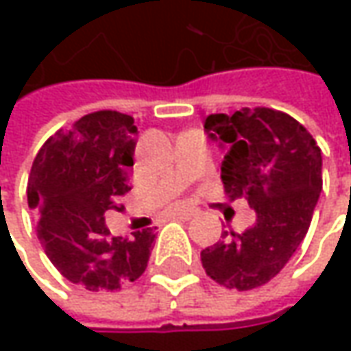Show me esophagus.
Returning <instances> with one entry per match:
<instances>
[{
	"mask_svg": "<svg viewBox=\"0 0 351 351\" xmlns=\"http://www.w3.org/2000/svg\"><path fill=\"white\" fill-rule=\"evenodd\" d=\"M199 215V210L193 209V207H182V209H178L176 213H173V217H178V219H193V217H197Z\"/></svg>",
	"mask_w": 351,
	"mask_h": 351,
	"instance_id": "1",
	"label": "esophagus"
}]
</instances>
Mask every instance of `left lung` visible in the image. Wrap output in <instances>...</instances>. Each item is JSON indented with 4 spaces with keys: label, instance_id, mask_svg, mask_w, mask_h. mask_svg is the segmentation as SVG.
<instances>
[{
    "label": "left lung",
    "instance_id": "1",
    "mask_svg": "<svg viewBox=\"0 0 351 351\" xmlns=\"http://www.w3.org/2000/svg\"><path fill=\"white\" fill-rule=\"evenodd\" d=\"M205 132L226 150L224 191L244 197L256 223L201 252L210 279L228 289L267 283L303 242L322 191V154L311 132L293 117L267 107L209 115Z\"/></svg>",
    "mask_w": 351,
    "mask_h": 351
}]
</instances>
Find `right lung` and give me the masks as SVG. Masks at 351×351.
Returning a JSON list of instances; mask_svg holds the SVG:
<instances>
[{
  "label": "right lung",
  "mask_w": 351,
  "mask_h": 351,
  "mask_svg": "<svg viewBox=\"0 0 351 351\" xmlns=\"http://www.w3.org/2000/svg\"><path fill=\"white\" fill-rule=\"evenodd\" d=\"M138 130L117 111L82 117L50 136L34 158L27 201L43 248L68 281L88 291H115L144 274L154 228L111 236L105 210L123 209L130 191Z\"/></svg>",
  "instance_id": "add662e5"
}]
</instances>
